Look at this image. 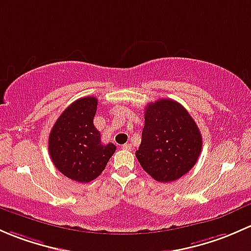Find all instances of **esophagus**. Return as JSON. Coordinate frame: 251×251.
I'll return each instance as SVG.
<instances>
[{
  "instance_id": "obj_1",
  "label": "esophagus",
  "mask_w": 251,
  "mask_h": 251,
  "mask_svg": "<svg viewBox=\"0 0 251 251\" xmlns=\"http://www.w3.org/2000/svg\"><path fill=\"white\" fill-rule=\"evenodd\" d=\"M122 147L123 150H126V151H131V149H133V146L130 144H125Z\"/></svg>"
}]
</instances>
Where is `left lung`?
<instances>
[{"instance_id": "1", "label": "left lung", "mask_w": 251, "mask_h": 251, "mask_svg": "<svg viewBox=\"0 0 251 251\" xmlns=\"http://www.w3.org/2000/svg\"><path fill=\"white\" fill-rule=\"evenodd\" d=\"M202 151V135L182 105L161 99L145 108L139 163L156 181L172 182L187 174Z\"/></svg>"}]
</instances>
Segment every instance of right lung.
<instances>
[{"label":"right lung","mask_w":251,"mask_h":251,"mask_svg":"<svg viewBox=\"0 0 251 251\" xmlns=\"http://www.w3.org/2000/svg\"><path fill=\"white\" fill-rule=\"evenodd\" d=\"M97 106L94 97L76 100L59 116L49 134L51 162L61 174L77 182L97 179L116 151L113 144H101L100 131L93 123Z\"/></svg>","instance_id":"add662e5"}]
</instances>
